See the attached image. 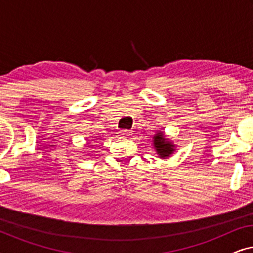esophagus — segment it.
Wrapping results in <instances>:
<instances>
[{"mask_svg":"<svg viewBox=\"0 0 253 253\" xmlns=\"http://www.w3.org/2000/svg\"><path fill=\"white\" fill-rule=\"evenodd\" d=\"M120 136H122V137H130L131 136V131H127V130H123V131H121L120 132Z\"/></svg>","mask_w":253,"mask_h":253,"instance_id":"obj_1","label":"esophagus"}]
</instances>
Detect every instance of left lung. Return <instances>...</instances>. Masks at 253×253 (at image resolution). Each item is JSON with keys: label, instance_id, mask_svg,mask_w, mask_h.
Returning a JSON list of instances; mask_svg holds the SVG:
<instances>
[{"label": "left lung", "instance_id": "1", "mask_svg": "<svg viewBox=\"0 0 253 253\" xmlns=\"http://www.w3.org/2000/svg\"><path fill=\"white\" fill-rule=\"evenodd\" d=\"M153 147L159 158L167 159L174 154L176 151L175 144L166 137V134L161 131H158L153 136Z\"/></svg>", "mask_w": 253, "mask_h": 253}]
</instances>
